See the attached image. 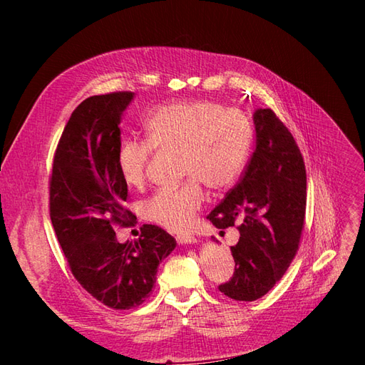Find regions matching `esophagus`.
Returning a JSON list of instances; mask_svg holds the SVG:
<instances>
[{
  "instance_id": "esophagus-1",
  "label": "esophagus",
  "mask_w": 365,
  "mask_h": 365,
  "mask_svg": "<svg viewBox=\"0 0 365 365\" xmlns=\"http://www.w3.org/2000/svg\"><path fill=\"white\" fill-rule=\"evenodd\" d=\"M176 240H178V244H181V245H193V244H196V237L190 236V235L178 236V237H176Z\"/></svg>"
}]
</instances>
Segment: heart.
Masks as SVG:
<instances>
[{
	"instance_id": "b5f03b06",
	"label": "heart",
	"mask_w": 365,
	"mask_h": 365,
	"mask_svg": "<svg viewBox=\"0 0 365 365\" xmlns=\"http://www.w3.org/2000/svg\"><path fill=\"white\" fill-rule=\"evenodd\" d=\"M146 140L125 138L115 155L121 181L130 189L146 182L152 148L180 150L185 176L192 180L176 189L160 190L141 205L150 222L170 231H185L204 202L200 185L222 190L244 169L252 141L248 118L236 109L200 101L158 108L145 120Z\"/></svg>"
}]
</instances>
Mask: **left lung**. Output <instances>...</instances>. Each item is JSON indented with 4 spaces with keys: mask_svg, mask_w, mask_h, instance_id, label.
I'll use <instances>...</instances> for the list:
<instances>
[{
    "mask_svg": "<svg viewBox=\"0 0 365 365\" xmlns=\"http://www.w3.org/2000/svg\"><path fill=\"white\" fill-rule=\"evenodd\" d=\"M252 121L256 149L247 169L208 215L217 228L239 225V242L231 247L235 274L219 286L237 302L257 300L283 277L306 213V169L292 134L269 108L256 109Z\"/></svg>",
    "mask_w": 365,
    "mask_h": 365,
    "instance_id": "1",
    "label": "left lung"
}]
</instances>
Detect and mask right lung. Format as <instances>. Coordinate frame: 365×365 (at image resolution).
<instances>
[{
  "label": "right lung",
  "mask_w": 365,
  "mask_h": 365,
  "mask_svg": "<svg viewBox=\"0 0 365 365\" xmlns=\"http://www.w3.org/2000/svg\"><path fill=\"white\" fill-rule=\"evenodd\" d=\"M134 93L88 97L77 106L54 153L50 217L70 269L85 291L113 309L140 306L150 295L158 264L176 240L160 227L143 225L141 236L120 244L114 224L135 216L125 208L128 185L115 155L120 121Z\"/></svg>",
  "instance_id": "right-lung-1"
}]
</instances>
